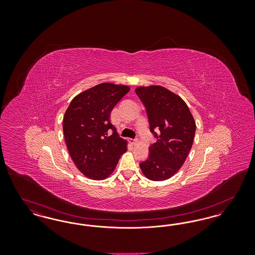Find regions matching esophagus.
Returning a JSON list of instances; mask_svg holds the SVG:
<instances>
[{
  "label": "esophagus",
  "mask_w": 255,
  "mask_h": 255,
  "mask_svg": "<svg viewBox=\"0 0 255 255\" xmlns=\"http://www.w3.org/2000/svg\"><path fill=\"white\" fill-rule=\"evenodd\" d=\"M129 141H130L131 144H136V143H137V140H136L135 138H130Z\"/></svg>",
  "instance_id": "1"
}]
</instances>
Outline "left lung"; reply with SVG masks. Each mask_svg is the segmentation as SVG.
<instances>
[{
  "mask_svg": "<svg viewBox=\"0 0 255 255\" xmlns=\"http://www.w3.org/2000/svg\"><path fill=\"white\" fill-rule=\"evenodd\" d=\"M135 94L145 107L150 132L157 141L139 166L147 179L160 182L182 167L193 144L196 123L181 97L161 86L138 87Z\"/></svg>",
  "mask_w": 255,
  "mask_h": 255,
  "instance_id": "1",
  "label": "left lung"
}]
</instances>
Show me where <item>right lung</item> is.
<instances>
[{
  "label": "right lung",
  "mask_w": 255,
  "mask_h": 255,
  "mask_svg": "<svg viewBox=\"0 0 255 255\" xmlns=\"http://www.w3.org/2000/svg\"><path fill=\"white\" fill-rule=\"evenodd\" d=\"M129 91L128 86L98 84L74 97L65 113L63 132L69 153L89 179L109 177L127 150V142L117 133L110 115ZM110 128L113 133L108 136Z\"/></svg>",
  "instance_id": "obj_1"
}]
</instances>
